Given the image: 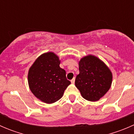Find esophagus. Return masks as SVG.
<instances>
[{"instance_id": "obj_1", "label": "esophagus", "mask_w": 134, "mask_h": 134, "mask_svg": "<svg viewBox=\"0 0 134 134\" xmlns=\"http://www.w3.org/2000/svg\"><path fill=\"white\" fill-rule=\"evenodd\" d=\"M75 78H73L72 80H71V83H75Z\"/></svg>"}]
</instances>
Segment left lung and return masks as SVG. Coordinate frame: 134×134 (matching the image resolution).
<instances>
[{
  "label": "left lung",
  "mask_w": 134,
  "mask_h": 134,
  "mask_svg": "<svg viewBox=\"0 0 134 134\" xmlns=\"http://www.w3.org/2000/svg\"><path fill=\"white\" fill-rule=\"evenodd\" d=\"M78 65L80 72L76 77V87L87 100H98L111 86L110 69L102 60L93 55L81 58Z\"/></svg>",
  "instance_id": "8db88e82"
}]
</instances>
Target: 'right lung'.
I'll list each match as a JSON object with an SVG mask.
<instances>
[{"label": "right lung", "mask_w": 134, "mask_h": 134, "mask_svg": "<svg viewBox=\"0 0 134 134\" xmlns=\"http://www.w3.org/2000/svg\"><path fill=\"white\" fill-rule=\"evenodd\" d=\"M59 57L52 52H46L36 59L28 74L30 90L36 98L47 104L60 99L71 82L66 72L59 67Z\"/></svg>", "instance_id": "add662e5"}]
</instances>
